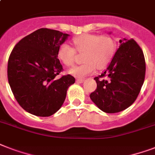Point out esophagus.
<instances>
[{
	"label": "esophagus",
	"instance_id": "34e87169",
	"mask_svg": "<svg viewBox=\"0 0 155 155\" xmlns=\"http://www.w3.org/2000/svg\"><path fill=\"white\" fill-rule=\"evenodd\" d=\"M76 83H78V84H81V83H83L84 81V79H76Z\"/></svg>",
	"mask_w": 155,
	"mask_h": 155
}]
</instances>
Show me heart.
Here are the masks:
<instances>
[{
	"instance_id": "heart-1",
	"label": "heart",
	"mask_w": 155,
	"mask_h": 155,
	"mask_svg": "<svg viewBox=\"0 0 155 155\" xmlns=\"http://www.w3.org/2000/svg\"><path fill=\"white\" fill-rule=\"evenodd\" d=\"M75 51L84 53L81 65L71 68L68 72L77 77H84L97 69L105 68L109 64L115 52V44L108 36L97 35H83L73 39ZM75 51L67 43L60 45L58 50V58L65 66L74 63Z\"/></svg>"
}]
</instances>
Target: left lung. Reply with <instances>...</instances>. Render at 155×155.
<instances>
[{"label": "left lung", "instance_id": "left-lung-1", "mask_svg": "<svg viewBox=\"0 0 155 155\" xmlns=\"http://www.w3.org/2000/svg\"><path fill=\"white\" fill-rule=\"evenodd\" d=\"M145 74L146 62L142 49L134 39L123 38L104 71L94 78L97 87L90 98L104 113L121 112L137 99ZM104 76H107V80H99Z\"/></svg>", "mask_w": 155, "mask_h": 155}]
</instances>
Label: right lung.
<instances>
[{
	"mask_svg": "<svg viewBox=\"0 0 155 155\" xmlns=\"http://www.w3.org/2000/svg\"><path fill=\"white\" fill-rule=\"evenodd\" d=\"M70 35L42 28L16 44L8 61V80L17 101L26 112L49 117L62 107L75 83L71 75H58L63 66L58 50Z\"/></svg>",
	"mask_w": 155,
	"mask_h": 155,
	"instance_id": "obj_1",
	"label": "right lung"
}]
</instances>
